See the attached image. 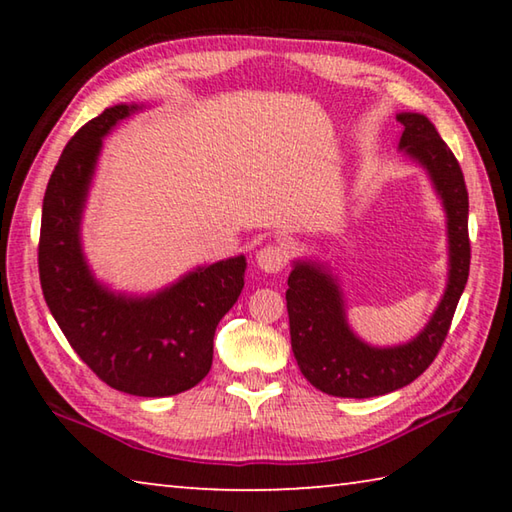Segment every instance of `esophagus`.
I'll return each mask as SVG.
<instances>
[{"label":"esophagus","instance_id":"esophagus-1","mask_svg":"<svg viewBox=\"0 0 512 512\" xmlns=\"http://www.w3.org/2000/svg\"><path fill=\"white\" fill-rule=\"evenodd\" d=\"M289 264V253L280 244H266L259 248L257 253V266L262 268L264 273H280Z\"/></svg>","mask_w":512,"mask_h":512}]
</instances>
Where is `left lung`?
<instances>
[{
	"instance_id": "1",
	"label": "left lung",
	"mask_w": 512,
	"mask_h": 512,
	"mask_svg": "<svg viewBox=\"0 0 512 512\" xmlns=\"http://www.w3.org/2000/svg\"><path fill=\"white\" fill-rule=\"evenodd\" d=\"M404 126L400 149L429 173L447 214L449 273L447 287L422 332L409 343L375 348L352 332L345 318L343 291L323 264L311 259L293 262L287 289L291 350L311 386L334 397H377L418 379L436 359L452 325L458 300L470 275V235L461 164L420 112H400Z\"/></svg>"
}]
</instances>
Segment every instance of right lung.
<instances>
[{"label":"right lung","instance_id":"1","mask_svg":"<svg viewBox=\"0 0 512 512\" xmlns=\"http://www.w3.org/2000/svg\"><path fill=\"white\" fill-rule=\"evenodd\" d=\"M137 110L106 108L67 142L42 201L38 268L51 316L94 375L121 393L167 397L210 372L216 325L244 289L246 257L198 266L151 296L115 293L92 275L81 246L83 207L103 137Z\"/></svg>","mask_w":512,"mask_h":512}]
</instances>
